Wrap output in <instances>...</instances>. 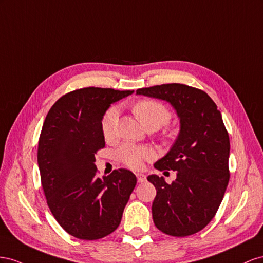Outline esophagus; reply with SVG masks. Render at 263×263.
<instances>
[{
  "mask_svg": "<svg viewBox=\"0 0 263 263\" xmlns=\"http://www.w3.org/2000/svg\"><path fill=\"white\" fill-rule=\"evenodd\" d=\"M137 177H138V182L139 183H143V182L146 181V176L144 174H142V173H138Z\"/></svg>",
  "mask_w": 263,
  "mask_h": 263,
  "instance_id": "1",
  "label": "esophagus"
}]
</instances>
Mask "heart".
Listing matches in <instances>:
<instances>
[{
  "mask_svg": "<svg viewBox=\"0 0 263 263\" xmlns=\"http://www.w3.org/2000/svg\"><path fill=\"white\" fill-rule=\"evenodd\" d=\"M133 114L140 120L146 129L157 130L166 125L172 118L171 111L160 101L153 99H142L133 104ZM119 118L118 107H110L102 117L101 131L106 140H111L115 137V130ZM154 152L151 147L141 146L132 143H124L117 151L118 160L125 166L139 170L145 161L152 160Z\"/></svg>",
  "mask_w": 263,
  "mask_h": 263,
  "instance_id": "b5f03b06",
  "label": "heart"
}]
</instances>
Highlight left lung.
Instances as JSON below:
<instances>
[{
    "label": "left lung",
    "instance_id": "8db88e82",
    "mask_svg": "<svg viewBox=\"0 0 263 263\" xmlns=\"http://www.w3.org/2000/svg\"><path fill=\"white\" fill-rule=\"evenodd\" d=\"M138 95L168 101L181 120L171 151L154 164L159 171H176L167 184L149 175L156 196L152 216L156 228L174 237L204 229L221 204L229 182V136L220 111L205 91L183 84H164L137 90Z\"/></svg>",
    "mask_w": 263,
    "mask_h": 263
}]
</instances>
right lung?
<instances>
[{
	"instance_id": "obj_1",
	"label": "right lung",
	"mask_w": 263,
	"mask_h": 263,
	"mask_svg": "<svg viewBox=\"0 0 263 263\" xmlns=\"http://www.w3.org/2000/svg\"><path fill=\"white\" fill-rule=\"evenodd\" d=\"M132 92L76 89L52 104L44 121L37 162L45 197L57 222L78 239L97 240L114 232L137 185L129 170H115L100 178L95 165V155L106 145L104 112Z\"/></svg>"
}]
</instances>
